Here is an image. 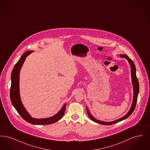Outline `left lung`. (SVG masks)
<instances>
[{
    "mask_svg": "<svg viewBox=\"0 0 150 150\" xmlns=\"http://www.w3.org/2000/svg\"><path fill=\"white\" fill-rule=\"evenodd\" d=\"M120 57H121V58H126L128 61V62L130 65V67H131V78H132V84H133V102H132V106H131V107H130L128 112L127 114L125 115V116H124L123 117H121V118L117 119V120H116L115 121H111V122H104V121H100V120H98L96 119L95 118L93 117L92 115L90 114V112H89L88 109L86 108V109H87L86 111H87V113H88L89 117L92 121H94V122H96L98 124H102V125H112V124H114L115 123H117L119 121L125 120L127 118H128L129 116L133 113V112L134 111V110L136 108L138 94L139 90V82H138V79H137V76H136V66H135V64H134V62H133V61L132 59H130L127 55L122 54V55H120Z\"/></svg>",
    "mask_w": 150,
    "mask_h": 150,
    "instance_id": "obj_1",
    "label": "left lung"
}]
</instances>
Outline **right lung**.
I'll return each instance as SVG.
<instances>
[{"mask_svg":"<svg viewBox=\"0 0 150 150\" xmlns=\"http://www.w3.org/2000/svg\"><path fill=\"white\" fill-rule=\"evenodd\" d=\"M33 50L25 52L18 61L15 64L11 74V86L10 90V97L13 106L22 117L30 124L34 125H49L60 120L64 115L66 104H64L59 111L53 116L45 119H35L32 117L26 110L22 103L20 94V71L26 58L33 53Z\"/></svg>","mask_w":150,"mask_h":150,"instance_id":"right-lung-1","label":"right lung"}]
</instances>
